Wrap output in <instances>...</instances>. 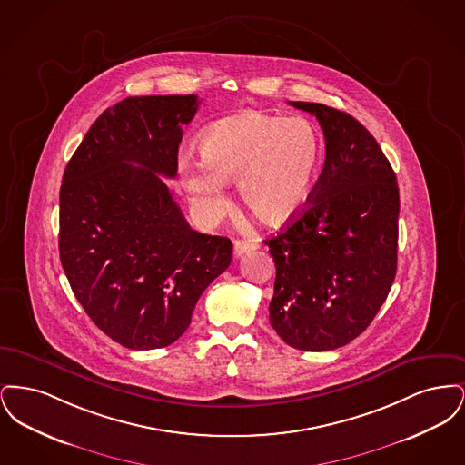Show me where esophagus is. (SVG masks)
<instances>
[{
  "instance_id": "1",
  "label": "esophagus",
  "mask_w": 465,
  "mask_h": 465,
  "mask_svg": "<svg viewBox=\"0 0 465 465\" xmlns=\"http://www.w3.org/2000/svg\"><path fill=\"white\" fill-rule=\"evenodd\" d=\"M258 247V242H251V241H235L233 243V254L237 256V258H241L243 256L245 252H249V251H252V249H256Z\"/></svg>"
}]
</instances>
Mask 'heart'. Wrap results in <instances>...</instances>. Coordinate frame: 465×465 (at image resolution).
Listing matches in <instances>:
<instances>
[{"instance_id": "1", "label": "heart", "mask_w": 465, "mask_h": 465, "mask_svg": "<svg viewBox=\"0 0 465 465\" xmlns=\"http://www.w3.org/2000/svg\"><path fill=\"white\" fill-rule=\"evenodd\" d=\"M199 148L202 162L179 160L190 202L203 213H218L224 207L223 181H237L243 205L266 224H282L298 214L321 160V139L307 118L254 110L213 124Z\"/></svg>"}]
</instances>
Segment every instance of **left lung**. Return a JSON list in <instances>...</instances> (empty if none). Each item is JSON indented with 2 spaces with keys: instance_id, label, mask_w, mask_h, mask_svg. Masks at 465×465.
Masks as SVG:
<instances>
[{
  "instance_id": "left-lung-1",
  "label": "left lung",
  "mask_w": 465,
  "mask_h": 465,
  "mask_svg": "<svg viewBox=\"0 0 465 465\" xmlns=\"http://www.w3.org/2000/svg\"><path fill=\"white\" fill-rule=\"evenodd\" d=\"M289 104L319 120L326 160L302 214L265 241L277 268L270 324L298 351H334L371 324L394 282L398 181L354 116Z\"/></svg>"
}]
</instances>
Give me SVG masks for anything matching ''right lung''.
I'll return each instance as SVG.
<instances>
[{
	"label": "right lung",
	"instance_id": "1",
	"mask_svg": "<svg viewBox=\"0 0 465 465\" xmlns=\"http://www.w3.org/2000/svg\"><path fill=\"white\" fill-rule=\"evenodd\" d=\"M197 95L127 97L92 124L61 184L59 252L92 322L133 351L174 343L232 241L190 228L163 177L177 174Z\"/></svg>",
	"mask_w": 465,
	"mask_h": 465
}]
</instances>
